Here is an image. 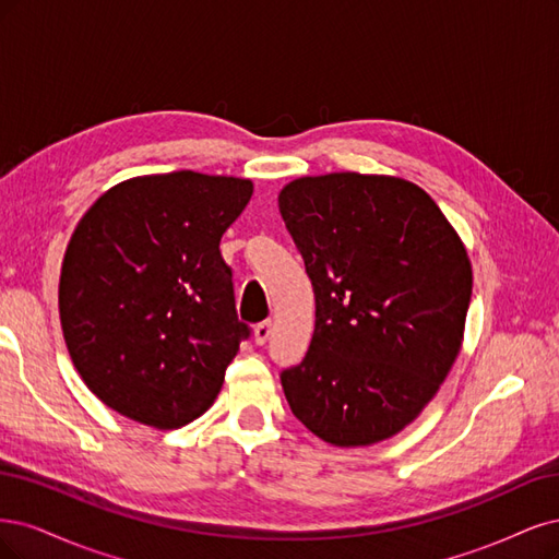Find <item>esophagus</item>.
Listing matches in <instances>:
<instances>
[{
    "label": "esophagus",
    "mask_w": 559,
    "mask_h": 559,
    "mask_svg": "<svg viewBox=\"0 0 559 559\" xmlns=\"http://www.w3.org/2000/svg\"><path fill=\"white\" fill-rule=\"evenodd\" d=\"M269 336H272V320L258 322V325H255V334H253L255 344H258V346H264L266 341H269Z\"/></svg>",
    "instance_id": "1"
}]
</instances>
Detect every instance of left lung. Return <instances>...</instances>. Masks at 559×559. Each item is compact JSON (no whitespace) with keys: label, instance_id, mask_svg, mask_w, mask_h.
I'll list each match as a JSON object with an SVG mask.
<instances>
[{"label":"left lung","instance_id":"obj_1","mask_svg":"<svg viewBox=\"0 0 559 559\" xmlns=\"http://www.w3.org/2000/svg\"><path fill=\"white\" fill-rule=\"evenodd\" d=\"M316 295L306 357L281 371L295 418L332 445L397 435L462 346L472 264L431 197L394 176H304L278 194Z\"/></svg>","mask_w":559,"mask_h":559}]
</instances>
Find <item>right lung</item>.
Here are the masks:
<instances>
[{
  "mask_svg": "<svg viewBox=\"0 0 559 559\" xmlns=\"http://www.w3.org/2000/svg\"><path fill=\"white\" fill-rule=\"evenodd\" d=\"M253 194L248 178H130L87 209L60 274V320L85 385L120 416L174 429L218 397L250 336L221 239Z\"/></svg>",
  "mask_w": 559,
  "mask_h": 559,
  "instance_id": "1",
  "label": "right lung"
}]
</instances>
